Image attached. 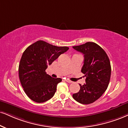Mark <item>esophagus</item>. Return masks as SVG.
<instances>
[{"label": "esophagus", "instance_id": "34e87169", "mask_svg": "<svg viewBox=\"0 0 128 128\" xmlns=\"http://www.w3.org/2000/svg\"><path fill=\"white\" fill-rule=\"evenodd\" d=\"M66 81L68 82H69V83H72V81H70V80H69V79H66Z\"/></svg>", "mask_w": 128, "mask_h": 128}]
</instances>
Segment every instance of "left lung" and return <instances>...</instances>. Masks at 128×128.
<instances>
[{"instance_id": "8db88e82", "label": "left lung", "mask_w": 128, "mask_h": 128, "mask_svg": "<svg viewBox=\"0 0 128 128\" xmlns=\"http://www.w3.org/2000/svg\"><path fill=\"white\" fill-rule=\"evenodd\" d=\"M84 54L81 72L86 76V83L80 84L79 92L72 97L83 104L92 103L100 98L108 87L111 75V65L104 50L94 42L73 46Z\"/></svg>"}]
</instances>
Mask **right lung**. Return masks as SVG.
Segmentation results:
<instances>
[{
	"mask_svg": "<svg viewBox=\"0 0 128 128\" xmlns=\"http://www.w3.org/2000/svg\"><path fill=\"white\" fill-rule=\"evenodd\" d=\"M68 49L39 40L24 52L19 64V77L25 92L32 101L43 102L54 95L62 79L52 78L46 69Z\"/></svg>",
	"mask_w": 128,
	"mask_h": 128,
	"instance_id": "1",
	"label": "right lung"
}]
</instances>
